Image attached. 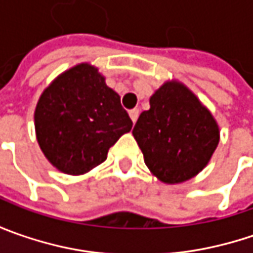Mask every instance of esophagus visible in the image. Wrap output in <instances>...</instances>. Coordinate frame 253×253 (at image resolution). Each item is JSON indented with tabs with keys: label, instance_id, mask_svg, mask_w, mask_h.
Here are the masks:
<instances>
[{
	"label": "esophagus",
	"instance_id": "34e87169",
	"mask_svg": "<svg viewBox=\"0 0 253 253\" xmlns=\"http://www.w3.org/2000/svg\"><path fill=\"white\" fill-rule=\"evenodd\" d=\"M129 117H131L132 122L135 124L136 120H138V117H139V108H133V110H131V111H129Z\"/></svg>",
	"mask_w": 253,
	"mask_h": 253
}]
</instances>
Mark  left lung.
<instances>
[{"label": "left lung", "mask_w": 253, "mask_h": 253, "mask_svg": "<svg viewBox=\"0 0 253 253\" xmlns=\"http://www.w3.org/2000/svg\"><path fill=\"white\" fill-rule=\"evenodd\" d=\"M132 135L146 166L163 183H181L206 168L219 141L210 111L180 83H166L151 97Z\"/></svg>", "instance_id": "obj_1"}]
</instances>
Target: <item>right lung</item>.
<instances>
[{"label": "right lung", "mask_w": 253, "mask_h": 253, "mask_svg": "<svg viewBox=\"0 0 253 253\" xmlns=\"http://www.w3.org/2000/svg\"><path fill=\"white\" fill-rule=\"evenodd\" d=\"M35 128L49 162L76 176L101 165L108 149L131 131L132 121L98 70L83 63L44 90L36 105Z\"/></svg>", "instance_id": "obj_1"}]
</instances>
